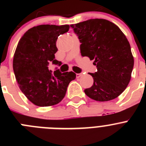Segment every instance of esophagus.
Listing matches in <instances>:
<instances>
[{"label": "esophagus", "mask_w": 146, "mask_h": 146, "mask_svg": "<svg viewBox=\"0 0 146 146\" xmlns=\"http://www.w3.org/2000/svg\"><path fill=\"white\" fill-rule=\"evenodd\" d=\"M82 76V74H80V73H79V74H76V77H77V78H80V77H81Z\"/></svg>", "instance_id": "34e87169"}]
</instances>
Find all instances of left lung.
Segmentation results:
<instances>
[{"instance_id":"obj_1","label":"left lung","mask_w":146,"mask_h":146,"mask_svg":"<svg viewBox=\"0 0 146 146\" xmlns=\"http://www.w3.org/2000/svg\"><path fill=\"white\" fill-rule=\"evenodd\" d=\"M70 27L81 43V55L94 60L97 68L95 73H88L94 84L85 94L99 102L118 97L128 86L134 66L126 36L116 25L104 19H91Z\"/></svg>"}]
</instances>
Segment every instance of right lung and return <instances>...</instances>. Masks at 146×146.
<instances>
[{
  "instance_id": "right-lung-1",
  "label": "right lung",
  "mask_w": 146,
  "mask_h": 146,
  "mask_svg": "<svg viewBox=\"0 0 146 146\" xmlns=\"http://www.w3.org/2000/svg\"><path fill=\"white\" fill-rule=\"evenodd\" d=\"M69 29V25H38L25 32L18 42L13 69L21 91L35 105L47 107L59 103L69 82L76 78L73 72L49 69L50 64L61 65L55 59L56 41Z\"/></svg>"
}]
</instances>
